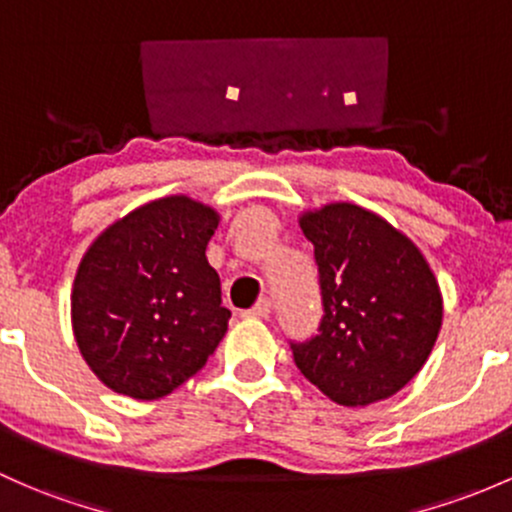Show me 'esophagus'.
I'll return each instance as SVG.
<instances>
[{"instance_id":"esophagus-1","label":"esophagus","mask_w":512,"mask_h":512,"mask_svg":"<svg viewBox=\"0 0 512 512\" xmlns=\"http://www.w3.org/2000/svg\"><path fill=\"white\" fill-rule=\"evenodd\" d=\"M271 315V300L261 298L251 310L244 312V317H254V320H263V317Z\"/></svg>"}]
</instances>
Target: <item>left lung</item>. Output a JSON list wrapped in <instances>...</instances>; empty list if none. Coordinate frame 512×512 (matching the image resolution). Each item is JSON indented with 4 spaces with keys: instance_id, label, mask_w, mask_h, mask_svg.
Here are the masks:
<instances>
[{
    "instance_id": "left-lung-1",
    "label": "left lung",
    "mask_w": 512,
    "mask_h": 512,
    "mask_svg": "<svg viewBox=\"0 0 512 512\" xmlns=\"http://www.w3.org/2000/svg\"><path fill=\"white\" fill-rule=\"evenodd\" d=\"M315 244L324 317L320 334L290 344L295 366L346 408L386 400L425 366L444 302L422 251L366 207L329 202L300 214Z\"/></svg>"
}]
</instances>
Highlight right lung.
Wrapping results in <instances>:
<instances>
[{
    "label": "right lung",
    "instance_id": "add662e5",
    "mask_svg": "<svg viewBox=\"0 0 512 512\" xmlns=\"http://www.w3.org/2000/svg\"><path fill=\"white\" fill-rule=\"evenodd\" d=\"M217 224L210 205L170 195L109 224L85 251L70 320L82 359L114 393H173L227 334L232 312L205 256Z\"/></svg>",
    "mask_w": 512,
    "mask_h": 512
}]
</instances>
